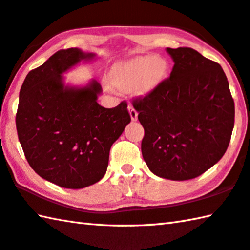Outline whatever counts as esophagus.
<instances>
[{"label":"esophagus","instance_id":"1","mask_svg":"<svg viewBox=\"0 0 250 250\" xmlns=\"http://www.w3.org/2000/svg\"><path fill=\"white\" fill-rule=\"evenodd\" d=\"M129 112H130V116H131V120L135 121L138 119V111L135 110L132 106H129Z\"/></svg>","mask_w":250,"mask_h":250}]
</instances>
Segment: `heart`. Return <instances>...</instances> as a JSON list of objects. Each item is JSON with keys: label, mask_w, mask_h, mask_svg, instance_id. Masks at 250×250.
Listing matches in <instances>:
<instances>
[{"label": "heart", "mask_w": 250, "mask_h": 250, "mask_svg": "<svg viewBox=\"0 0 250 250\" xmlns=\"http://www.w3.org/2000/svg\"><path fill=\"white\" fill-rule=\"evenodd\" d=\"M167 71L168 64L163 58L142 56L116 64L108 82L119 92L133 90L139 96H147L165 80Z\"/></svg>", "instance_id": "1"}]
</instances>
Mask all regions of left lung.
<instances>
[{
	"mask_svg": "<svg viewBox=\"0 0 250 250\" xmlns=\"http://www.w3.org/2000/svg\"><path fill=\"white\" fill-rule=\"evenodd\" d=\"M170 76L132 102L144 128L142 155L153 174L170 180L202 175L224 155L235 106L219 63L191 48H167Z\"/></svg>",
	"mask_w": 250,
	"mask_h": 250,
	"instance_id": "1",
	"label": "left lung"
}]
</instances>
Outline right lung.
Listing matches in <instances>:
<instances>
[{
  "instance_id": "right-lung-1",
  "label": "right lung",
  "mask_w": 250,
  "mask_h": 250,
  "mask_svg": "<svg viewBox=\"0 0 250 250\" xmlns=\"http://www.w3.org/2000/svg\"><path fill=\"white\" fill-rule=\"evenodd\" d=\"M94 58L78 48L60 50L27 74L20 92L16 129L26 160L43 179L67 189L103 178L111 145L131 121L125 102L99 105L97 81L64 85V72Z\"/></svg>"
}]
</instances>
